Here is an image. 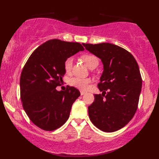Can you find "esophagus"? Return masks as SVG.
Segmentation results:
<instances>
[{
  "mask_svg": "<svg viewBox=\"0 0 159 159\" xmlns=\"http://www.w3.org/2000/svg\"><path fill=\"white\" fill-rule=\"evenodd\" d=\"M84 94H85V92H83V91H80V95L83 96Z\"/></svg>",
  "mask_w": 159,
  "mask_h": 159,
  "instance_id": "obj_1",
  "label": "esophagus"
}]
</instances>
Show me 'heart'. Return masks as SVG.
Returning a JSON list of instances; mask_svg holds the SVG:
<instances>
[{"instance_id":"1","label":"heart","mask_w":159,"mask_h":159,"mask_svg":"<svg viewBox=\"0 0 159 159\" xmlns=\"http://www.w3.org/2000/svg\"><path fill=\"white\" fill-rule=\"evenodd\" d=\"M83 59L86 65L91 69L92 67L98 66L99 63V60L98 57L93 55H85L83 56ZM74 59L73 57H69L66 61L64 67L67 72H70L72 70L73 65ZM90 79H81V78H74L71 80V84L76 88L81 90H86L89 87V83H90Z\"/></svg>"}]
</instances>
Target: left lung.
Instances as JSON below:
<instances>
[{
  "mask_svg": "<svg viewBox=\"0 0 159 159\" xmlns=\"http://www.w3.org/2000/svg\"><path fill=\"white\" fill-rule=\"evenodd\" d=\"M82 44L100 59L103 72L95 100L88 107L89 119L107 133L121 129L129 122L138 107L142 86L139 66L126 50L111 43Z\"/></svg>",
  "mask_w": 159,
  "mask_h": 159,
  "instance_id": "left-lung-1",
  "label": "left lung"
}]
</instances>
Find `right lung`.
<instances>
[{
	"mask_svg": "<svg viewBox=\"0 0 159 159\" xmlns=\"http://www.w3.org/2000/svg\"><path fill=\"white\" fill-rule=\"evenodd\" d=\"M84 48L80 43L53 39L34 50L20 76V96L29 119L43 130H56L66 122L72 106L80 95L74 87L58 91L67 58Z\"/></svg>",
	"mask_w": 159,
	"mask_h": 159,
	"instance_id": "obj_1",
	"label": "right lung"
}]
</instances>
